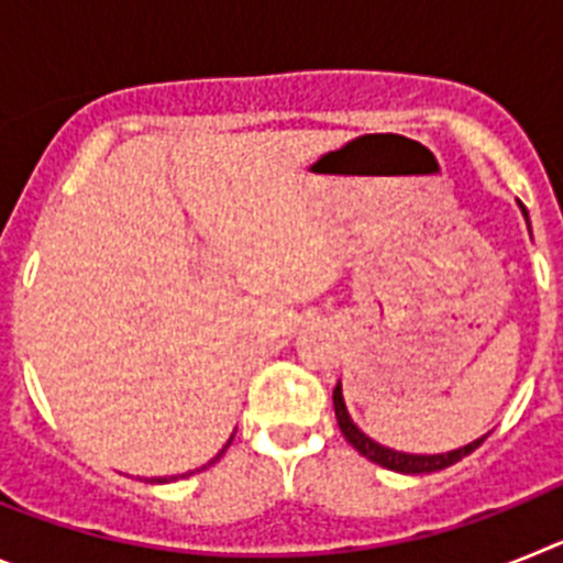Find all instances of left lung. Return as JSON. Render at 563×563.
I'll return each mask as SVG.
<instances>
[{"label":"left lung","mask_w":563,"mask_h":563,"mask_svg":"<svg viewBox=\"0 0 563 563\" xmlns=\"http://www.w3.org/2000/svg\"><path fill=\"white\" fill-rule=\"evenodd\" d=\"M519 208H521V213H525L527 228H530V217H527V211L521 202H519ZM332 402H335V417H338V426H341V434L346 437V442H350L352 449H355L357 454L366 456V460L377 462L380 467L397 471V474H434V471H442V467L454 465V462H460L462 456H467L471 451L479 449L487 437L485 434V437H479V440L467 442V445H462V449L445 451V454H406V451L386 449V445H380V442H375L372 437H366L361 429H357L355 420H352L350 411H346V402H343L341 383H338L335 391H332Z\"/></svg>","instance_id":"8db88e82"}]
</instances>
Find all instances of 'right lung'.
<instances>
[{
  "label": "right lung",
  "instance_id": "obj_1",
  "mask_svg": "<svg viewBox=\"0 0 563 563\" xmlns=\"http://www.w3.org/2000/svg\"><path fill=\"white\" fill-rule=\"evenodd\" d=\"M231 440H233V434H231ZM231 440H228L225 445H222V451H220V454L213 456V460L208 462V465H213V462H217V460H220L222 454H225V449H228V445H231ZM208 465H202V467H208ZM202 467H200V471H202ZM188 474H191V471H188ZM188 474H183V476H188ZM177 479H180V476H157V479H152V482H157V485H163V482H177Z\"/></svg>",
  "mask_w": 563,
  "mask_h": 563
}]
</instances>
